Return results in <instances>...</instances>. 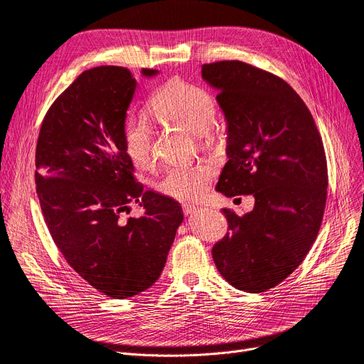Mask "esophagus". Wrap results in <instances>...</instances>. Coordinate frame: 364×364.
I'll list each match as a JSON object with an SVG mask.
<instances>
[{
	"instance_id": "34e87169",
	"label": "esophagus",
	"mask_w": 364,
	"mask_h": 364,
	"mask_svg": "<svg viewBox=\"0 0 364 364\" xmlns=\"http://www.w3.org/2000/svg\"><path fill=\"white\" fill-rule=\"evenodd\" d=\"M181 208H183V213H184V214H192V213H195L196 210H199V207L192 205V204H183Z\"/></svg>"
}]
</instances>
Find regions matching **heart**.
Returning <instances> with one entry per match:
<instances>
[{
	"label": "heart",
	"instance_id": "obj_1",
	"mask_svg": "<svg viewBox=\"0 0 364 364\" xmlns=\"http://www.w3.org/2000/svg\"><path fill=\"white\" fill-rule=\"evenodd\" d=\"M148 109L161 124H171L196 134L203 146L216 145L222 134L216 126L218 106L213 94L181 77H172L150 99ZM126 153L141 169H151L157 161L154 133L145 117H130L123 129ZM214 166L205 161L168 168L157 189L178 200H195L203 196L214 177Z\"/></svg>",
	"mask_w": 364,
	"mask_h": 364
}]
</instances>
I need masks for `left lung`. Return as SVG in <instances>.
Listing matches in <instances>:
<instances>
[{
    "label": "left lung",
    "instance_id": "left-lung-1",
    "mask_svg": "<svg viewBox=\"0 0 364 364\" xmlns=\"http://www.w3.org/2000/svg\"><path fill=\"white\" fill-rule=\"evenodd\" d=\"M228 123V157L216 189L253 195L250 213L223 210L226 235L211 249L226 282L264 292L306 258L327 200V159L315 119L282 77L228 60L203 65Z\"/></svg>",
    "mask_w": 364,
    "mask_h": 364
}]
</instances>
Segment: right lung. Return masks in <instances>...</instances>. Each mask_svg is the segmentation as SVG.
Wrapping results in <instances>:
<instances>
[{
  "instance_id": "obj_1",
  "label": "right lung",
  "mask_w": 364,
  "mask_h": 364,
  "mask_svg": "<svg viewBox=\"0 0 364 364\" xmlns=\"http://www.w3.org/2000/svg\"><path fill=\"white\" fill-rule=\"evenodd\" d=\"M134 88L126 67L80 73L50 105L36 146V191L53 243L80 277L115 300L154 284L183 222L178 203L145 192L134 177L123 142ZM134 202L143 216L127 218Z\"/></svg>"
}]
</instances>
